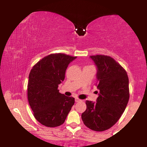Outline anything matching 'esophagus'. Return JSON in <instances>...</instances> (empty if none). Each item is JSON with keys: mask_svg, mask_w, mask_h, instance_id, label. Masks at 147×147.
Segmentation results:
<instances>
[{"mask_svg": "<svg viewBox=\"0 0 147 147\" xmlns=\"http://www.w3.org/2000/svg\"><path fill=\"white\" fill-rule=\"evenodd\" d=\"M80 101H81V99L77 98V97H76V98H75V102H80Z\"/></svg>", "mask_w": 147, "mask_h": 147, "instance_id": "obj_1", "label": "esophagus"}]
</instances>
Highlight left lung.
<instances>
[{"label": "left lung", "instance_id": "left-lung-1", "mask_svg": "<svg viewBox=\"0 0 147 147\" xmlns=\"http://www.w3.org/2000/svg\"><path fill=\"white\" fill-rule=\"evenodd\" d=\"M97 67L96 86L99 90L95 102L86 101L82 114L84 124L95 131L110 129L119 120L129 99V77L124 68L111 57L90 56Z\"/></svg>", "mask_w": 147, "mask_h": 147}]
</instances>
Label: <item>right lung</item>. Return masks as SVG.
Here are the masks:
<instances>
[{
  "label": "right lung",
  "instance_id": "right-lung-1",
  "mask_svg": "<svg viewBox=\"0 0 147 147\" xmlns=\"http://www.w3.org/2000/svg\"><path fill=\"white\" fill-rule=\"evenodd\" d=\"M77 57L52 54L34 65L29 75L28 99L38 122L48 127L63 124L75 104V98L61 94L59 84L65 79V70Z\"/></svg>",
  "mask_w": 147,
  "mask_h": 147
}]
</instances>
